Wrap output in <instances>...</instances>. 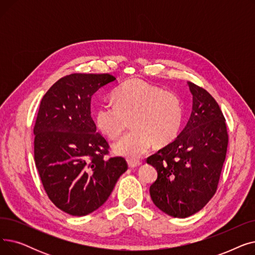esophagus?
<instances>
[{
  "mask_svg": "<svg viewBox=\"0 0 255 255\" xmlns=\"http://www.w3.org/2000/svg\"><path fill=\"white\" fill-rule=\"evenodd\" d=\"M127 163H128V166L130 168H134V167H137L141 164L140 161H138V160H133V159H129L127 160Z\"/></svg>",
  "mask_w": 255,
  "mask_h": 255,
  "instance_id": "esophagus-1",
  "label": "esophagus"
}]
</instances>
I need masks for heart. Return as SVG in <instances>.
I'll return each instance as SVG.
<instances>
[{"label":"heart","mask_w":255,"mask_h":255,"mask_svg":"<svg viewBox=\"0 0 255 255\" xmlns=\"http://www.w3.org/2000/svg\"><path fill=\"white\" fill-rule=\"evenodd\" d=\"M115 106L101 105L95 113L97 129L112 140L133 129L113 145L115 154L131 159L143 156L154 144L168 145L179 135L184 109L176 93L139 79H130L113 93Z\"/></svg>","instance_id":"b5f03b06"}]
</instances>
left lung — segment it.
Returning <instances> with one entry per match:
<instances>
[{"instance_id":"1","label":"left lung","mask_w":255,"mask_h":255,"mask_svg":"<svg viewBox=\"0 0 255 255\" xmlns=\"http://www.w3.org/2000/svg\"><path fill=\"white\" fill-rule=\"evenodd\" d=\"M192 112L182 132L146 159L158 177L150 187L155 206L176 218L202 210L217 190L227 151L225 119L216 100L188 82Z\"/></svg>"}]
</instances>
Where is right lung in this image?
Wrapping results in <instances>:
<instances>
[{
	"label": "right lung",
	"mask_w": 255,
	"mask_h": 255,
	"mask_svg": "<svg viewBox=\"0 0 255 255\" xmlns=\"http://www.w3.org/2000/svg\"><path fill=\"white\" fill-rule=\"evenodd\" d=\"M111 74L73 73L45 93L34 126V159L44 190L60 210L85 216L110 197L127 170L123 157L107 159L109 142L91 117V99Z\"/></svg>",
	"instance_id": "obj_1"
}]
</instances>
